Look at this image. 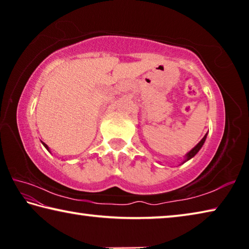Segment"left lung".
Wrapping results in <instances>:
<instances>
[{"instance_id":"1","label":"left lung","mask_w":249,"mask_h":249,"mask_svg":"<svg viewBox=\"0 0 249 249\" xmlns=\"http://www.w3.org/2000/svg\"><path fill=\"white\" fill-rule=\"evenodd\" d=\"M206 135H208V134H206ZM206 135H205V136L203 137V138H202V140H201V142H199V144H197L196 147H195V148H193L192 150H190V151H189V153L187 154V158H185V160H184V161L183 162H185V161H188V160L189 159H191L192 157H195V156L196 155V153H197V151H199L200 149H201V147L202 146H203V144H204V142H205V138H206Z\"/></svg>"}]
</instances>
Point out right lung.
<instances>
[{"instance_id":"add662e5","label":"right lung","mask_w":249,"mask_h":249,"mask_svg":"<svg viewBox=\"0 0 249 249\" xmlns=\"http://www.w3.org/2000/svg\"><path fill=\"white\" fill-rule=\"evenodd\" d=\"M43 144H44V142H43ZM44 146H45V147H46V148H47V149H48V150H49V148H48V146H47V145H46V144H44Z\"/></svg>"}]
</instances>
